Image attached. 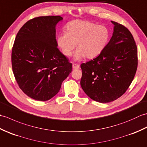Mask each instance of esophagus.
I'll list each match as a JSON object with an SVG mask.
<instances>
[{
  "mask_svg": "<svg viewBox=\"0 0 147 147\" xmlns=\"http://www.w3.org/2000/svg\"><path fill=\"white\" fill-rule=\"evenodd\" d=\"M80 68V65L78 64H73V69H77Z\"/></svg>",
  "mask_w": 147,
  "mask_h": 147,
  "instance_id": "obj_1",
  "label": "esophagus"
}]
</instances>
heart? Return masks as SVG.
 Returning <instances> with one entry per match:
<instances>
[{
    "instance_id": "obj_1",
    "label": "heart",
    "mask_w": 147,
    "mask_h": 147,
    "mask_svg": "<svg viewBox=\"0 0 147 147\" xmlns=\"http://www.w3.org/2000/svg\"><path fill=\"white\" fill-rule=\"evenodd\" d=\"M109 32L104 25H97L92 22L75 20L68 23L66 32H62L57 37V43L62 53L69 57L76 47V60L85 57L93 59L101 54L107 45Z\"/></svg>"
}]
</instances>
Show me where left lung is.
Here are the masks:
<instances>
[{
	"instance_id": "left-lung-1",
	"label": "left lung",
	"mask_w": 147,
	"mask_h": 147,
	"mask_svg": "<svg viewBox=\"0 0 147 147\" xmlns=\"http://www.w3.org/2000/svg\"><path fill=\"white\" fill-rule=\"evenodd\" d=\"M114 32L104 51L81 64V86L90 98L107 103L119 98L133 82L138 66V51L132 34L115 21Z\"/></svg>"
}]
</instances>
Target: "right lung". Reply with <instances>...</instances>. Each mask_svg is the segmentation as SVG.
<instances>
[{
  "label": "right lung",
  "instance_id": "add662e5",
  "mask_svg": "<svg viewBox=\"0 0 147 147\" xmlns=\"http://www.w3.org/2000/svg\"><path fill=\"white\" fill-rule=\"evenodd\" d=\"M60 16L30 20L19 31L12 50V67L20 88L30 98L49 100L61 89L72 64L57 47L55 26Z\"/></svg>",
  "mask_w": 147,
  "mask_h": 147
}]
</instances>
